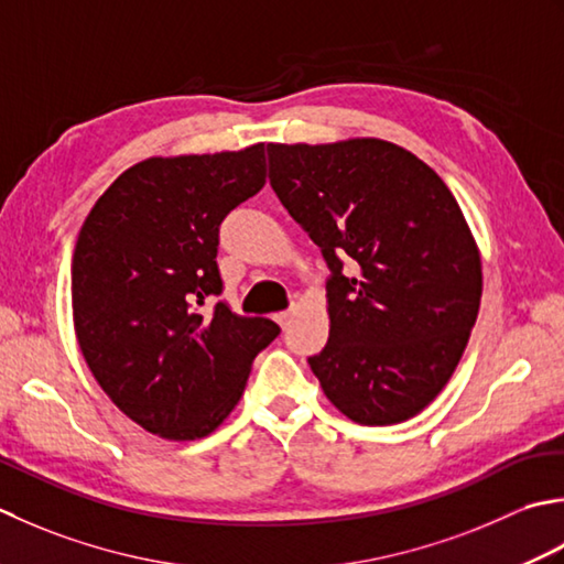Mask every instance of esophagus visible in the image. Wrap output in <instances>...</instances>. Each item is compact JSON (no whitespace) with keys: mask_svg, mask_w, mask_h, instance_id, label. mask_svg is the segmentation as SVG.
<instances>
[{"mask_svg":"<svg viewBox=\"0 0 564 564\" xmlns=\"http://www.w3.org/2000/svg\"><path fill=\"white\" fill-rule=\"evenodd\" d=\"M292 316H294V308H286V312L274 314V321H278V324H280L282 328H286V324H290Z\"/></svg>","mask_w":564,"mask_h":564,"instance_id":"1","label":"esophagus"}]
</instances>
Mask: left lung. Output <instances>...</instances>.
Listing matches in <instances>:
<instances>
[{
	"label": "left lung",
	"instance_id": "left-lung-1",
	"mask_svg": "<svg viewBox=\"0 0 564 564\" xmlns=\"http://www.w3.org/2000/svg\"><path fill=\"white\" fill-rule=\"evenodd\" d=\"M268 160L274 194L330 270V336L308 358L321 389L362 426L416 416L453 377L481 299L479 250L453 192L379 138L268 143Z\"/></svg>",
	"mask_w": 564,
	"mask_h": 564
}]
</instances>
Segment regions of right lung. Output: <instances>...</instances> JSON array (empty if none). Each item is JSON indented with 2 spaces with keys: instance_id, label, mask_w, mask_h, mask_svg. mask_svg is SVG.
<instances>
[{
  "instance_id": "obj_1",
  "label": "right lung",
  "mask_w": 564,
  "mask_h": 564,
  "mask_svg": "<svg viewBox=\"0 0 564 564\" xmlns=\"http://www.w3.org/2000/svg\"><path fill=\"white\" fill-rule=\"evenodd\" d=\"M265 145L148 158L113 180L73 256L75 330L91 375L160 438L209 435L238 404L256 355L280 336L238 316L216 265L218 228L265 185Z\"/></svg>"
}]
</instances>
